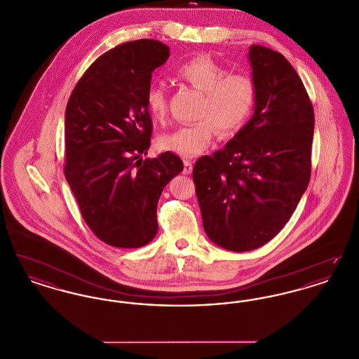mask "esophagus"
<instances>
[{
    "instance_id": "1",
    "label": "esophagus",
    "mask_w": 359,
    "mask_h": 359,
    "mask_svg": "<svg viewBox=\"0 0 359 359\" xmlns=\"http://www.w3.org/2000/svg\"><path fill=\"white\" fill-rule=\"evenodd\" d=\"M184 175H189L191 172H192V163L191 161H188V160H184Z\"/></svg>"
}]
</instances>
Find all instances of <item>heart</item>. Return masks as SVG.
<instances>
[{
  "mask_svg": "<svg viewBox=\"0 0 359 359\" xmlns=\"http://www.w3.org/2000/svg\"><path fill=\"white\" fill-rule=\"evenodd\" d=\"M175 75L202 93L196 114L199 121L160 136L158 147L163 151L183 157L198 156L210 147L215 129L223 137L237 133L255 107L257 88L253 78L230 74L210 56L189 59L176 69ZM145 103L154 120H163L168 103L164 86L154 82L147 86Z\"/></svg>",
  "mask_w": 359,
  "mask_h": 359,
  "instance_id": "1",
  "label": "heart"
}]
</instances>
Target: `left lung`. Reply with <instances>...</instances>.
I'll return each instance as SVG.
<instances>
[{
	"label": "left lung",
	"instance_id": "1",
	"mask_svg": "<svg viewBox=\"0 0 359 359\" xmlns=\"http://www.w3.org/2000/svg\"><path fill=\"white\" fill-rule=\"evenodd\" d=\"M249 60L257 88L253 117L192 170L205 234L231 252L274 238L311 177L315 116L306 87L280 52L252 46Z\"/></svg>",
	"mask_w": 359,
	"mask_h": 359
}]
</instances>
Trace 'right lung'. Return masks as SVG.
<instances>
[{
  "label": "right lung",
  "mask_w": 359,
  "mask_h": 359,
  "mask_svg": "<svg viewBox=\"0 0 359 359\" xmlns=\"http://www.w3.org/2000/svg\"><path fill=\"white\" fill-rule=\"evenodd\" d=\"M170 47L141 39L100 56L74 87L65 117V175L82 218L104 243L133 249L157 233L163 188L183 171L172 152L145 158L152 120L145 90Z\"/></svg>",
  "instance_id": "1"
}]
</instances>
